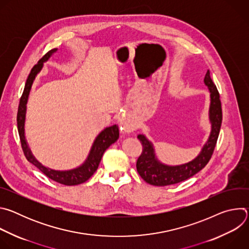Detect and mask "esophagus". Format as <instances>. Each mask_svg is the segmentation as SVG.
Wrapping results in <instances>:
<instances>
[{
    "label": "esophagus",
    "mask_w": 249,
    "mask_h": 249,
    "mask_svg": "<svg viewBox=\"0 0 249 249\" xmlns=\"http://www.w3.org/2000/svg\"><path fill=\"white\" fill-rule=\"evenodd\" d=\"M122 129V132L125 133V134H130L132 133L134 130H135V125L129 123V124H125L123 125V127H121Z\"/></svg>",
    "instance_id": "34e87169"
}]
</instances>
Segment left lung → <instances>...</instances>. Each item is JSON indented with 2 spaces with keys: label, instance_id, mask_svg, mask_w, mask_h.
<instances>
[{
  "label": "left lung",
  "instance_id": "left-lung-1",
  "mask_svg": "<svg viewBox=\"0 0 249 249\" xmlns=\"http://www.w3.org/2000/svg\"><path fill=\"white\" fill-rule=\"evenodd\" d=\"M204 84L210 91L209 120L211 123V132L200 154L194 160L179 165L164 164L158 160L152 142L143 134L138 135V139L143 146V152L137 160V171L147 183L155 186L179 183L190 178L209 162L217 144L223 114L220 94L210 77L209 70L205 75Z\"/></svg>",
  "mask_w": 249,
  "mask_h": 249
}]
</instances>
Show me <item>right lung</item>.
Masks as SVG:
<instances>
[{"label":"right lung","mask_w":249,"mask_h":249,"mask_svg":"<svg viewBox=\"0 0 249 249\" xmlns=\"http://www.w3.org/2000/svg\"><path fill=\"white\" fill-rule=\"evenodd\" d=\"M57 50H58L57 48L50 50L30 71V74L26 80L21 98L19 100L17 121H18V130L20 138L22 151L24 153L26 160L29 162H31L33 165L36 166L40 171H42L47 177H49L50 179L64 185L72 186V185H78V184L84 183L89 178H90L91 175L96 171L99 165V162L101 160V158L104 152L106 151V149H108L118 140L119 128L117 125H113L110 127H106L104 130H102L93 141V144L90 148V151L89 153L87 160L84 161L83 164H81L76 168L70 169V170H55L47 166H44L36 159H35V157L31 153V150L25 139L24 125H25V115H26V104H27L29 92L31 90V87L33 85L35 78H36V76L42 70L43 64L47 62L50 59V57L57 52Z\"/></svg>","instance_id":"1"}]
</instances>
